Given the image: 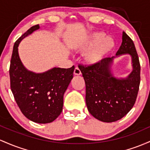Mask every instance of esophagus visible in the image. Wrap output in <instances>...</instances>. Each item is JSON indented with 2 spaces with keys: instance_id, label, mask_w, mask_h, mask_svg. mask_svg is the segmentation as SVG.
I'll list each match as a JSON object with an SVG mask.
<instances>
[{
  "instance_id": "esophagus-1",
  "label": "esophagus",
  "mask_w": 150,
  "mask_h": 150,
  "mask_svg": "<svg viewBox=\"0 0 150 150\" xmlns=\"http://www.w3.org/2000/svg\"><path fill=\"white\" fill-rule=\"evenodd\" d=\"M74 74L75 75H80L81 74V70L79 69V67H75L74 69Z\"/></svg>"
}]
</instances>
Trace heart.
Here are the masks:
<instances>
[{"mask_svg":"<svg viewBox=\"0 0 150 150\" xmlns=\"http://www.w3.org/2000/svg\"><path fill=\"white\" fill-rule=\"evenodd\" d=\"M104 38H105V34L103 33H96L94 35L90 42H88L86 48H91L96 46ZM114 45H115L114 41L111 38H106L104 39L96 47L87 55V62L91 64L99 62L108 52H110L113 48Z\"/></svg>","mask_w":150,"mask_h":150,"instance_id":"1","label":"heart"}]
</instances>
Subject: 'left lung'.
Returning a JSON list of instances; mask_svg holds the SVG:
<instances>
[{
	"label": "left lung",
	"instance_id": "left-lung-1",
	"mask_svg": "<svg viewBox=\"0 0 150 150\" xmlns=\"http://www.w3.org/2000/svg\"><path fill=\"white\" fill-rule=\"evenodd\" d=\"M129 54L133 70L125 79L110 73L112 58L107 57L92 64H80L86 83V103L89 112L98 120L112 122L123 117L133 107L140 83V64L133 41L125 32L116 55Z\"/></svg>",
	"mask_w": 150,
	"mask_h": 150
}]
</instances>
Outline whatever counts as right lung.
Masks as SVG:
<instances>
[{
	"label": "right lung",
	"instance_id": "1",
	"mask_svg": "<svg viewBox=\"0 0 150 150\" xmlns=\"http://www.w3.org/2000/svg\"><path fill=\"white\" fill-rule=\"evenodd\" d=\"M39 28V25L33 26L15 42L9 69L10 81L12 93L23 115L35 122L48 123L61 114L63 96L73 78L74 66L54 68L43 74L33 73L23 67L18 47L23 38Z\"/></svg>",
	"mask_w": 150,
	"mask_h": 150
}]
</instances>
